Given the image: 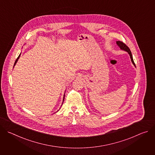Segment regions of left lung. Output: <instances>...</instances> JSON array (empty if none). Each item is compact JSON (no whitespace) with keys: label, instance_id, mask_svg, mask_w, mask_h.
<instances>
[{"label":"left lung","instance_id":"obj_1","mask_svg":"<svg viewBox=\"0 0 155 155\" xmlns=\"http://www.w3.org/2000/svg\"><path fill=\"white\" fill-rule=\"evenodd\" d=\"M117 45L120 47V48L121 50H123V51H126L129 54V56H130V58L131 59V62L133 64V65L136 67V65H135V63L134 62V60H133V58H132V53H131V51L130 50V49L129 48V47L127 46H126L125 44L124 43H123L122 41H117Z\"/></svg>","mask_w":155,"mask_h":155}]
</instances>
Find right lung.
Segmentation results:
<instances>
[{
	"instance_id": "right-lung-1",
	"label": "right lung",
	"mask_w": 155,
	"mask_h": 155,
	"mask_svg": "<svg viewBox=\"0 0 155 155\" xmlns=\"http://www.w3.org/2000/svg\"><path fill=\"white\" fill-rule=\"evenodd\" d=\"M20 55H21V53H20V54L18 56V58L16 59V60L15 61V64H14V66L16 65V62H18V59H19V57H20ZM14 66H13V68H14ZM64 97H65V93H64V97H63V101H62V102H64ZM62 104H63V102H62Z\"/></svg>"
}]
</instances>
